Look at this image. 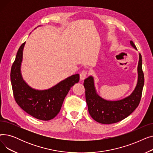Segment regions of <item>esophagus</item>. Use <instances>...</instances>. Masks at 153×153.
Wrapping results in <instances>:
<instances>
[{"instance_id": "obj_1", "label": "esophagus", "mask_w": 153, "mask_h": 153, "mask_svg": "<svg viewBox=\"0 0 153 153\" xmlns=\"http://www.w3.org/2000/svg\"><path fill=\"white\" fill-rule=\"evenodd\" d=\"M87 76V71H82L81 73H80V79H81V81H82V80L85 79Z\"/></svg>"}]
</instances>
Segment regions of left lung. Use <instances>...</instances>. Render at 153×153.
<instances>
[{"instance_id": "left-lung-1", "label": "left lung", "mask_w": 153, "mask_h": 153, "mask_svg": "<svg viewBox=\"0 0 153 153\" xmlns=\"http://www.w3.org/2000/svg\"><path fill=\"white\" fill-rule=\"evenodd\" d=\"M131 45L137 50L135 45L130 41ZM138 82L133 92L128 97L117 101L103 99L97 94L92 76L84 80L85 99L88 110L91 117L96 122L102 124L118 122L129 116L138 107L141 100L144 78L142 69V57L139 53L138 65Z\"/></svg>"}]
</instances>
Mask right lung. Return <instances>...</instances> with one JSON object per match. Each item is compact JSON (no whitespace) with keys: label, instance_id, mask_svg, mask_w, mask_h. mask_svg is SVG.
<instances>
[{"label":"right lung","instance_id":"obj_1","mask_svg":"<svg viewBox=\"0 0 153 153\" xmlns=\"http://www.w3.org/2000/svg\"><path fill=\"white\" fill-rule=\"evenodd\" d=\"M25 42L19 48L11 68L10 79L15 100L22 109L38 120L54 118L61 110L71 87L79 81V74L72 75L47 90H36L22 78L21 64Z\"/></svg>","mask_w":153,"mask_h":153}]
</instances>
